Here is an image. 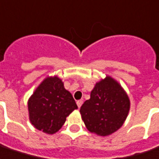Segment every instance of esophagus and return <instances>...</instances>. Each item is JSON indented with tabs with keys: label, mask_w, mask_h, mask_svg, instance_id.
<instances>
[{
	"label": "esophagus",
	"mask_w": 159,
	"mask_h": 159,
	"mask_svg": "<svg viewBox=\"0 0 159 159\" xmlns=\"http://www.w3.org/2000/svg\"><path fill=\"white\" fill-rule=\"evenodd\" d=\"M83 101H82V100H79V101H77V102H76V104H77V107H81V106H82V105H83Z\"/></svg>",
	"instance_id": "34e87169"
}]
</instances>
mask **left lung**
Here are the masks:
<instances>
[{
	"instance_id": "left-lung-1",
	"label": "left lung",
	"mask_w": 159,
	"mask_h": 159,
	"mask_svg": "<svg viewBox=\"0 0 159 159\" xmlns=\"http://www.w3.org/2000/svg\"><path fill=\"white\" fill-rule=\"evenodd\" d=\"M129 110L130 100L125 89L116 80L107 76L95 83L80 114L90 133L104 137L121 127Z\"/></svg>"
}]
</instances>
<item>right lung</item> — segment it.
Instances as JSON below:
<instances>
[{
    "label": "right lung",
    "mask_w": 159,
    "mask_h": 159,
    "mask_svg": "<svg viewBox=\"0 0 159 159\" xmlns=\"http://www.w3.org/2000/svg\"><path fill=\"white\" fill-rule=\"evenodd\" d=\"M27 107L32 125L47 134L57 133L66 117L77 108L72 95L57 76L42 81L28 99Z\"/></svg>",
    "instance_id": "add662e5"
}]
</instances>
